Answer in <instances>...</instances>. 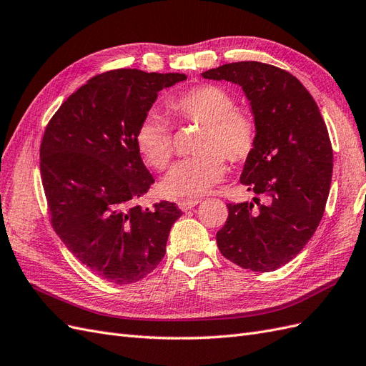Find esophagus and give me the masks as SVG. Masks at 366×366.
I'll list each match as a JSON object with an SVG mask.
<instances>
[{"instance_id": "esophagus-1", "label": "esophagus", "mask_w": 366, "mask_h": 366, "mask_svg": "<svg viewBox=\"0 0 366 366\" xmlns=\"http://www.w3.org/2000/svg\"><path fill=\"white\" fill-rule=\"evenodd\" d=\"M198 203H200V200H183V202H179V207L183 210V212H187V210H191Z\"/></svg>"}]
</instances>
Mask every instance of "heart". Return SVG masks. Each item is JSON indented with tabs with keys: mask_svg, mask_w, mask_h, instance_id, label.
Segmentation results:
<instances>
[{
	"mask_svg": "<svg viewBox=\"0 0 366 366\" xmlns=\"http://www.w3.org/2000/svg\"><path fill=\"white\" fill-rule=\"evenodd\" d=\"M169 116L180 125H200L195 157L175 163L164 175L160 189L171 198H200L223 180L226 159L246 160L257 143L253 119L237 108L226 88L197 85L168 102ZM136 147L152 168L164 169L174 156V137L169 125L154 113L143 117L136 128Z\"/></svg>",
	"mask_w": 366,
	"mask_h": 366,
	"instance_id": "heart-1",
	"label": "heart"
}]
</instances>
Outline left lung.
I'll return each instance as SVG.
<instances>
[{
  "instance_id": "8db88e82",
  "label": "left lung",
  "mask_w": 366,
  "mask_h": 366,
  "mask_svg": "<svg viewBox=\"0 0 366 366\" xmlns=\"http://www.w3.org/2000/svg\"><path fill=\"white\" fill-rule=\"evenodd\" d=\"M202 76L239 85L250 101L257 143L239 182L267 197L227 204L218 249L242 269L273 272L304 249L322 219L333 174L327 125L307 88L274 65L232 62Z\"/></svg>"
}]
</instances>
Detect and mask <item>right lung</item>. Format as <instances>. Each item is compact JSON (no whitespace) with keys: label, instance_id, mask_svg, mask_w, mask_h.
Masks as SVG:
<instances>
[{"label":"right lung","instance_id":"add662e5","mask_svg":"<svg viewBox=\"0 0 366 366\" xmlns=\"http://www.w3.org/2000/svg\"><path fill=\"white\" fill-rule=\"evenodd\" d=\"M180 73L112 70L92 77L50 119L41 142V180L51 226L76 259L102 280L137 282L164 257L182 210L136 204L154 183L136 128Z\"/></svg>","mask_w":366,"mask_h":366}]
</instances>
